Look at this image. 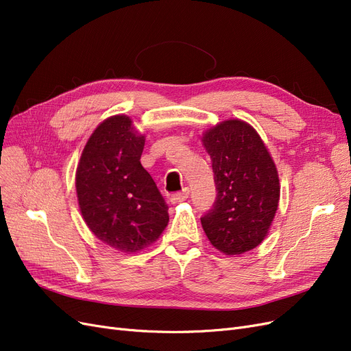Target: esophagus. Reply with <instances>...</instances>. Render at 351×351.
<instances>
[{"instance_id":"obj_1","label":"esophagus","mask_w":351,"mask_h":351,"mask_svg":"<svg viewBox=\"0 0 351 351\" xmlns=\"http://www.w3.org/2000/svg\"><path fill=\"white\" fill-rule=\"evenodd\" d=\"M187 197H189V189H184V190H182V192L173 195L171 197H169V200H171V204L176 205V204H180V202L187 200Z\"/></svg>"}]
</instances>
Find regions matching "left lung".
I'll use <instances>...</instances> for the list:
<instances>
[{
	"instance_id": "obj_1",
	"label": "left lung",
	"mask_w": 351,
	"mask_h": 351,
	"mask_svg": "<svg viewBox=\"0 0 351 351\" xmlns=\"http://www.w3.org/2000/svg\"><path fill=\"white\" fill-rule=\"evenodd\" d=\"M217 197L200 218L209 241L226 254L254 249L268 234L280 200V180L256 130L228 120L204 134Z\"/></svg>"
}]
</instances>
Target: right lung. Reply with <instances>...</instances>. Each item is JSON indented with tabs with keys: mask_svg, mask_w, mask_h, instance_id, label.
<instances>
[{
	"mask_svg": "<svg viewBox=\"0 0 351 351\" xmlns=\"http://www.w3.org/2000/svg\"><path fill=\"white\" fill-rule=\"evenodd\" d=\"M145 136L114 115L84 146L76 173L82 215L101 241L125 253L154 243L168 224V205L141 164Z\"/></svg>",
	"mask_w": 351,
	"mask_h": 351,
	"instance_id": "obj_1",
	"label": "right lung"
}]
</instances>
